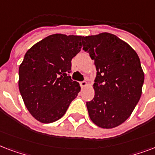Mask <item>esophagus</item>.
<instances>
[{"label":"esophagus","mask_w":155,"mask_h":155,"mask_svg":"<svg viewBox=\"0 0 155 155\" xmlns=\"http://www.w3.org/2000/svg\"><path fill=\"white\" fill-rule=\"evenodd\" d=\"M80 86H81V88H85L86 86H87V82L86 81H80Z\"/></svg>","instance_id":"esophagus-1"}]
</instances>
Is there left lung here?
<instances>
[{
	"instance_id": "obj_1",
	"label": "left lung",
	"mask_w": 155,
	"mask_h": 155,
	"mask_svg": "<svg viewBox=\"0 0 155 155\" xmlns=\"http://www.w3.org/2000/svg\"><path fill=\"white\" fill-rule=\"evenodd\" d=\"M83 50L94 61V97L86 102L93 123L103 129L119 126L129 118L141 95L144 73L137 54L115 35L82 38Z\"/></svg>"
}]
</instances>
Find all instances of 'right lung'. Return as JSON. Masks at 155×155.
<instances>
[{
	"label": "right lung",
	"mask_w": 155,
	"mask_h": 155,
	"mask_svg": "<svg viewBox=\"0 0 155 155\" xmlns=\"http://www.w3.org/2000/svg\"><path fill=\"white\" fill-rule=\"evenodd\" d=\"M82 38L51 35L25 54L19 66V91L29 112L41 123L61 119L81 91L69 74L72 59L81 51Z\"/></svg>",
	"instance_id": "right-lung-1"
}]
</instances>
